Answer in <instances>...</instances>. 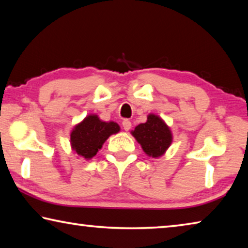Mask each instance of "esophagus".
Instances as JSON below:
<instances>
[{"mask_svg":"<svg viewBox=\"0 0 248 248\" xmlns=\"http://www.w3.org/2000/svg\"><path fill=\"white\" fill-rule=\"evenodd\" d=\"M123 127H124V129L125 130V131H129V130L131 129V127H132L131 121L128 120V119H124V120L123 121Z\"/></svg>","mask_w":248,"mask_h":248,"instance_id":"1","label":"esophagus"}]
</instances>
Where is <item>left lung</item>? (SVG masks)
<instances>
[{"mask_svg":"<svg viewBox=\"0 0 248 248\" xmlns=\"http://www.w3.org/2000/svg\"><path fill=\"white\" fill-rule=\"evenodd\" d=\"M132 136L141 144L144 152L152 157L164 154L171 143V133L164 121L155 115H149L145 124L137 125Z\"/></svg>","mask_w":248,"mask_h":248,"instance_id":"left-lung-1","label":"left lung"}]
</instances>
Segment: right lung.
Wrapping results in <instances>:
<instances>
[{
    "instance_id": "obj_1",
    "label": "right lung",
    "mask_w": 248,
    "mask_h": 248,
    "mask_svg": "<svg viewBox=\"0 0 248 248\" xmlns=\"http://www.w3.org/2000/svg\"><path fill=\"white\" fill-rule=\"evenodd\" d=\"M119 130V125L116 123H105L95 115L87 116L73 129L71 133V144L78 155L84 158H92L108 137Z\"/></svg>"
}]
</instances>
